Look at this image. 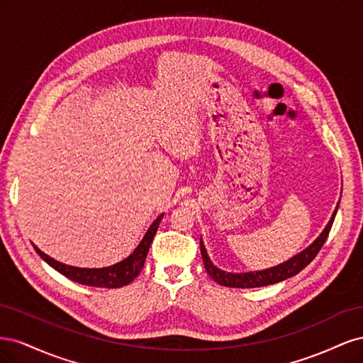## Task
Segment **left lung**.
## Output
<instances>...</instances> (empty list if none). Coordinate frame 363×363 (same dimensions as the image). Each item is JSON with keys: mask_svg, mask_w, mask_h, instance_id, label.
<instances>
[{"mask_svg": "<svg viewBox=\"0 0 363 363\" xmlns=\"http://www.w3.org/2000/svg\"><path fill=\"white\" fill-rule=\"evenodd\" d=\"M337 206L330 218V221H328V224L323 230V233L318 236L309 247L303 250L300 255L294 256L288 262H283L277 267H272L269 269H263V271H256V272H240V274L225 272L223 269L216 268L211 262V259H208V256H207V251L204 248L203 240L200 239V248H201V257L204 262V268H206L208 276H211L218 284H221V286H227V288H240V289L260 288V286H268V284H274V283L291 279V277L296 276L300 271H303L307 265H309V263L316 257L318 252H320V250L323 248L325 239L328 238V233H330V228L333 225L335 216L337 212Z\"/></svg>", "mask_w": 363, "mask_h": 363, "instance_id": "obj_1", "label": "left lung"}]
</instances>
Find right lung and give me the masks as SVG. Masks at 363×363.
<instances>
[{
    "label": "right lung",
    "instance_id": "right-lung-1",
    "mask_svg": "<svg viewBox=\"0 0 363 363\" xmlns=\"http://www.w3.org/2000/svg\"><path fill=\"white\" fill-rule=\"evenodd\" d=\"M163 218V213L156 218V221L152 223L148 228V232L145 236L142 238L139 245L136 250L131 252V255L121 260L119 263H115L112 267L107 268H77V267H69L65 265L62 262L54 260L52 257L47 256L45 252H42L36 245H33L36 250L38 255L45 260L50 267H52L56 271H59L62 276L68 277L72 281H77L80 284H86V286H95V288H107V289H113V288H123L125 284L133 281L140 269L144 268V263L148 255L150 245L155 239V235L159 228L160 219Z\"/></svg>",
    "mask_w": 363,
    "mask_h": 363
}]
</instances>
